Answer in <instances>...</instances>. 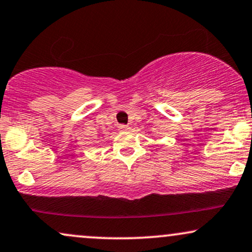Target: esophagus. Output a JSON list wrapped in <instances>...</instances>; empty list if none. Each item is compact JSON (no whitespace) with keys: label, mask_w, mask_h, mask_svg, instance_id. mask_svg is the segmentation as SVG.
Listing matches in <instances>:
<instances>
[{"label":"esophagus","mask_w":252,"mask_h":252,"mask_svg":"<svg viewBox=\"0 0 252 252\" xmlns=\"http://www.w3.org/2000/svg\"><path fill=\"white\" fill-rule=\"evenodd\" d=\"M118 129H120L121 131H129L130 126H126V124H121V126H118Z\"/></svg>","instance_id":"obj_1"}]
</instances>
